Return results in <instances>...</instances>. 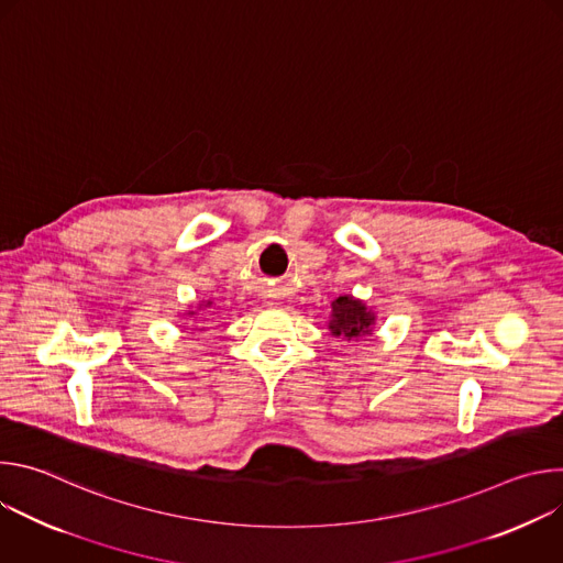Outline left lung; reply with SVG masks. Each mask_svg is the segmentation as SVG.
I'll list each match as a JSON object with an SVG mask.
<instances>
[{
  "label": "left lung",
  "mask_w": 563,
  "mask_h": 563,
  "mask_svg": "<svg viewBox=\"0 0 563 563\" xmlns=\"http://www.w3.org/2000/svg\"><path fill=\"white\" fill-rule=\"evenodd\" d=\"M374 311L354 296H339L332 302V318H330V332L332 336H343L347 341L361 339L372 334L374 328Z\"/></svg>",
  "instance_id": "obj_1"
}]
</instances>
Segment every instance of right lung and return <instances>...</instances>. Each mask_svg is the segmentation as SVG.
<instances>
[{
	"label": "right lung",
	"mask_w": 563,
	"mask_h": 563,
	"mask_svg": "<svg viewBox=\"0 0 563 563\" xmlns=\"http://www.w3.org/2000/svg\"><path fill=\"white\" fill-rule=\"evenodd\" d=\"M209 305H211V302H207V305H205V307H209ZM191 313H194V311H191Z\"/></svg>",
	"instance_id": "obj_1"
}]
</instances>
